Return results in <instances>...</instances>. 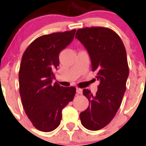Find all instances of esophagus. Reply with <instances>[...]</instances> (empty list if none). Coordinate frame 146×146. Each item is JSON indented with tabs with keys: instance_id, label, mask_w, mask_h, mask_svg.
<instances>
[{
	"instance_id": "1",
	"label": "esophagus",
	"mask_w": 146,
	"mask_h": 146,
	"mask_svg": "<svg viewBox=\"0 0 146 146\" xmlns=\"http://www.w3.org/2000/svg\"><path fill=\"white\" fill-rule=\"evenodd\" d=\"M76 91H77V93L78 94H82V90L81 88H77V90H76Z\"/></svg>"
}]
</instances>
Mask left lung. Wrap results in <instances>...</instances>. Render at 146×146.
<instances>
[{"instance_id": "left-lung-1", "label": "left lung", "mask_w": 146, "mask_h": 146, "mask_svg": "<svg viewBox=\"0 0 146 146\" xmlns=\"http://www.w3.org/2000/svg\"><path fill=\"white\" fill-rule=\"evenodd\" d=\"M75 38L88 50L91 69L100 81L95 95L83 89L89 105L80 114L82 126L96 131L113 120L121 106L129 76L126 49L119 36L104 27L78 29Z\"/></svg>"}]
</instances>
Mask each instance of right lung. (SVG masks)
Masks as SVG:
<instances>
[{
	"mask_svg": "<svg viewBox=\"0 0 146 146\" xmlns=\"http://www.w3.org/2000/svg\"><path fill=\"white\" fill-rule=\"evenodd\" d=\"M76 30L39 36L24 52L19 71L22 104L33 126L44 132L60 125L62 110L73 100L74 86L52 85L59 66V53L74 37Z\"/></svg>",
	"mask_w": 146,
	"mask_h": 146,
	"instance_id": "right-lung-1",
	"label": "right lung"
}]
</instances>
